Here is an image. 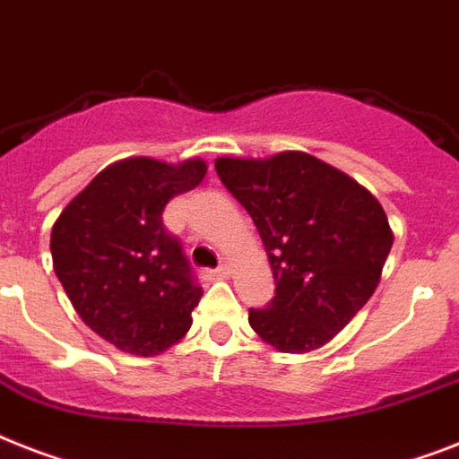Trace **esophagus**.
Masks as SVG:
<instances>
[{
  "mask_svg": "<svg viewBox=\"0 0 459 459\" xmlns=\"http://www.w3.org/2000/svg\"><path fill=\"white\" fill-rule=\"evenodd\" d=\"M207 273L210 275H214V278H229V266H226V264H221V266L219 268H214V271H207Z\"/></svg>",
  "mask_w": 459,
  "mask_h": 459,
  "instance_id": "obj_1",
  "label": "esophagus"
}]
</instances>
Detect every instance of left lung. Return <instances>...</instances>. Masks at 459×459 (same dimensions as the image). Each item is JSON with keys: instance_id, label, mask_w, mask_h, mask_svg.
Returning a JSON list of instances; mask_svg holds the SVG:
<instances>
[{"instance_id": "1", "label": "left lung", "mask_w": 459, "mask_h": 459, "mask_svg": "<svg viewBox=\"0 0 459 459\" xmlns=\"http://www.w3.org/2000/svg\"><path fill=\"white\" fill-rule=\"evenodd\" d=\"M214 167L255 221L275 278L273 301L249 308V325L282 353L320 349L377 290L394 245L382 204L356 178L301 151L217 158Z\"/></svg>"}]
</instances>
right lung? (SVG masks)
<instances>
[{"instance_id":"1","label":"right lung","mask_w":459,"mask_h":459,"mask_svg":"<svg viewBox=\"0 0 459 459\" xmlns=\"http://www.w3.org/2000/svg\"><path fill=\"white\" fill-rule=\"evenodd\" d=\"M204 174L200 158L178 165L120 160L99 171L56 219V275L77 316L120 351L158 356L191 327L203 288L167 233L162 212Z\"/></svg>"}]
</instances>
